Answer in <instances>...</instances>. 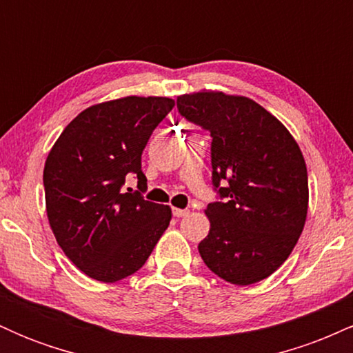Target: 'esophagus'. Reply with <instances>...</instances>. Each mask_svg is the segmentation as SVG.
<instances>
[{
	"label": "esophagus",
	"instance_id": "obj_1",
	"mask_svg": "<svg viewBox=\"0 0 353 353\" xmlns=\"http://www.w3.org/2000/svg\"><path fill=\"white\" fill-rule=\"evenodd\" d=\"M172 214L176 217H184V216H188L189 214V210L188 209H179V208H172Z\"/></svg>",
	"mask_w": 353,
	"mask_h": 353
}]
</instances>
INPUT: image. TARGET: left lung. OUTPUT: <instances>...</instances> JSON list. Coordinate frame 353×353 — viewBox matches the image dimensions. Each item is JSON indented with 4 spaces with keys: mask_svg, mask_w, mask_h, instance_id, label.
<instances>
[{
    "mask_svg": "<svg viewBox=\"0 0 353 353\" xmlns=\"http://www.w3.org/2000/svg\"><path fill=\"white\" fill-rule=\"evenodd\" d=\"M181 116L212 137V184L224 202L205 209L210 222L199 254L236 285L272 275L301 237L309 209L307 165L277 117L245 96L221 91L177 98Z\"/></svg>",
    "mask_w": 353,
    "mask_h": 353,
    "instance_id": "obj_1",
    "label": "left lung"
}]
</instances>
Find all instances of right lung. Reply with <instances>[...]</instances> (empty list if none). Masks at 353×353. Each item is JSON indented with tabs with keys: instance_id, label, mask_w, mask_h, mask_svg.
I'll return each instance as SVG.
<instances>
[{
	"instance_id": "1",
	"label": "right lung",
	"mask_w": 353,
	"mask_h": 353,
	"mask_svg": "<svg viewBox=\"0 0 353 353\" xmlns=\"http://www.w3.org/2000/svg\"><path fill=\"white\" fill-rule=\"evenodd\" d=\"M174 99L125 96L79 112L48 154L43 182L56 241L81 272L112 283L141 269L169 228V205L123 189L136 174L144 190L141 156Z\"/></svg>"
}]
</instances>
